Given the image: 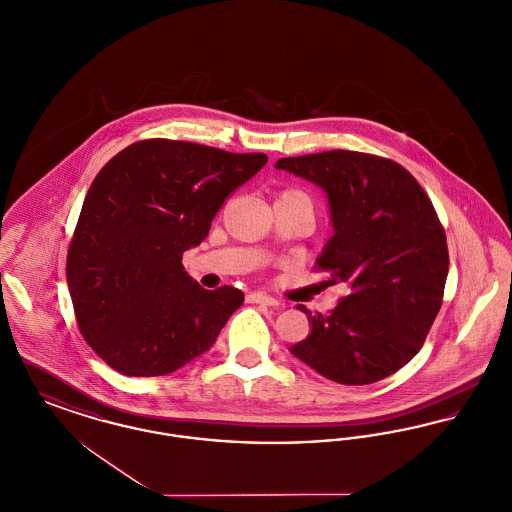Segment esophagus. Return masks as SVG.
I'll return each instance as SVG.
<instances>
[{
	"mask_svg": "<svg viewBox=\"0 0 512 512\" xmlns=\"http://www.w3.org/2000/svg\"><path fill=\"white\" fill-rule=\"evenodd\" d=\"M247 303H259V305H268V307H278V305H280L274 297H270V295L265 292L249 293V295H247Z\"/></svg>",
	"mask_w": 512,
	"mask_h": 512,
	"instance_id": "1",
	"label": "esophagus"
}]
</instances>
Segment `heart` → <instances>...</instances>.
Returning <instances> with one entry per match:
<instances>
[{
    "label": "heart",
    "mask_w": 512,
    "mask_h": 512,
    "mask_svg": "<svg viewBox=\"0 0 512 512\" xmlns=\"http://www.w3.org/2000/svg\"><path fill=\"white\" fill-rule=\"evenodd\" d=\"M282 195H305L303 192H299V190H288V192H284Z\"/></svg>",
    "instance_id": "b5f03b06"
}]
</instances>
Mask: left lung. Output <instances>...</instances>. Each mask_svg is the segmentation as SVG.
<instances>
[{"label":"left lung","instance_id":"8db88e82","mask_svg":"<svg viewBox=\"0 0 512 512\" xmlns=\"http://www.w3.org/2000/svg\"><path fill=\"white\" fill-rule=\"evenodd\" d=\"M276 169L315 182L330 199L334 236L315 263L349 293L290 347L324 378L365 386L420 351L443 303L449 251L443 224L411 172L388 157L332 149L284 157Z\"/></svg>","mask_w":512,"mask_h":512}]
</instances>
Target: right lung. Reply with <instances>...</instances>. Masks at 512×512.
Here are the masks:
<instances>
[{
  "instance_id": "add662e5",
  "label": "right lung",
  "mask_w": 512,
  "mask_h": 512,
  "mask_svg": "<svg viewBox=\"0 0 512 512\" xmlns=\"http://www.w3.org/2000/svg\"><path fill=\"white\" fill-rule=\"evenodd\" d=\"M267 161L265 153L149 138L105 163L67 251L76 324L105 365L124 376H165L215 343L244 293L203 290L182 255Z\"/></svg>"
}]
</instances>
